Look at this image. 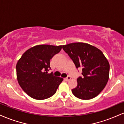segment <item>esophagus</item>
<instances>
[{
    "instance_id": "obj_1",
    "label": "esophagus",
    "mask_w": 124,
    "mask_h": 124,
    "mask_svg": "<svg viewBox=\"0 0 124 124\" xmlns=\"http://www.w3.org/2000/svg\"><path fill=\"white\" fill-rule=\"evenodd\" d=\"M71 79V77L70 76H68L66 77V78H65V80H66V81H69V80H70Z\"/></svg>"
}]
</instances>
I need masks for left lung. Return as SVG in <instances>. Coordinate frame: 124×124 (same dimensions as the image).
Segmentation results:
<instances>
[{
	"instance_id": "left-lung-1",
	"label": "left lung",
	"mask_w": 124,
	"mask_h": 124,
	"mask_svg": "<svg viewBox=\"0 0 124 124\" xmlns=\"http://www.w3.org/2000/svg\"><path fill=\"white\" fill-rule=\"evenodd\" d=\"M73 61L76 68H82L83 77L77 78V85L71 89L79 99L89 100L102 92L109 78L110 65L98 48L85 43H73L62 46Z\"/></svg>"
}]
</instances>
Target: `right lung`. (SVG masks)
Masks as SVG:
<instances>
[{"mask_svg": "<svg viewBox=\"0 0 124 124\" xmlns=\"http://www.w3.org/2000/svg\"><path fill=\"white\" fill-rule=\"evenodd\" d=\"M61 49L62 46H35L26 51L18 61V82L31 98L43 100L55 93L63 78L48 73V71L50 68V59Z\"/></svg>", "mask_w": 124, "mask_h": 124, "instance_id": "add662e5", "label": "right lung"}]
</instances>
